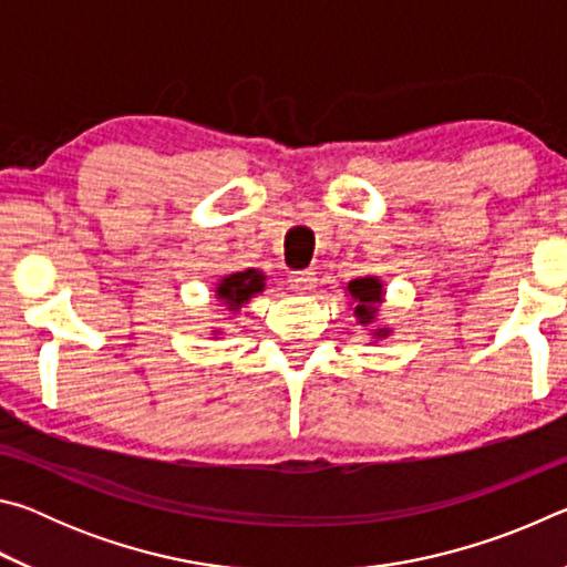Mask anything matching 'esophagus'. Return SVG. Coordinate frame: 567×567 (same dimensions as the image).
I'll list each match as a JSON object with an SVG mask.
<instances>
[{"label":"esophagus","instance_id":"esophagus-1","mask_svg":"<svg viewBox=\"0 0 567 567\" xmlns=\"http://www.w3.org/2000/svg\"><path fill=\"white\" fill-rule=\"evenodd\" d=\"M315 282H318V277L310 270H297L290 275V287L297 292H312Z\"/></svg>","mask_w":567,"mask_h":567}]
</instances>
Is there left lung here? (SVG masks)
<instances>
[{
    "instance_id": "left-lung-1",
    "label": "left lung",
    "mask_w": 567,
    "mask_h": 567,
    "mask_svg": "<svg viewBox=\"0 0 567 567\" xmlns=\"http://www.w3.org/2000/svg\"><path fill=\"white\" fill-rule=\"evenodd\" d=\"M350 295V305H352V315L358 318L360 328H370V324H375L378 320V307L382 305V297H385V285H382L380 277L375 275H368V277H358V280H350L348 282V290ZM392 330L390 328H375L372 330V338L382 340L388 338Z\"/></svg>"
}]
</instances>
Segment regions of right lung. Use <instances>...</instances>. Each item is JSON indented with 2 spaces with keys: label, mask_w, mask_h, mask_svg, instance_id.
Masks as SVG:
<instances>
[{
  "label": "right lung",
  "mask_w": 567,
  "mask_h": 567,
  "mask_svg": "<svg viewBox=\"0 0 567 567\" xmlns=\"http://www.w3.org/2000/svg\"><path fill=\"white\" fill-rule=\"evenodd\" d=\"M265 280L267 277L260 270H243V272L225 275L215 287V297L219 300V305L227 307V312L237 315L239 307L247 305L255 295H260L265 290Z\"/></svg>",
  "instance_id": "1"
}]
</instances>
